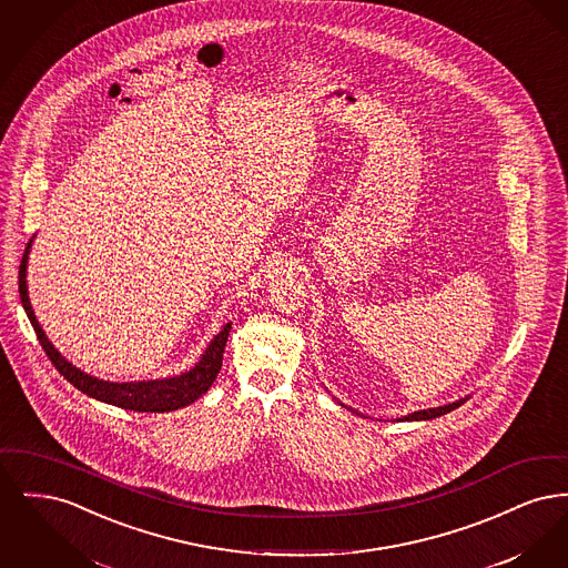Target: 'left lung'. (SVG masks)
<instances>
[{
  "label": "left lung",
  "instance_id": "1",
  "mask_svg": "<svg viewBox=\"0 0 568 568\" xmlns=\"http://www.w3.org/2000/svg\"><path fill=\"white\" fill-rule=\"evenodd\" d=\"M468 398H459L456 403H452V405L445 406H436V408H424V410H415V413H410V415H405L406 422H426V419H434V417H440V415H445V413H449V410H454V408H458L459 405H464ZM343 405V403H341ZM353 410V408H352ZM355 415H359L357 410H353Z\"/></svg>",
  "mask_w": 568,
  "mask_h": 568
}]
</instances>
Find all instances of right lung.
<instances>
[{
    "label": "right lung",
    "instance_id": "obj_1",
    "mask_svg": "<svg viewBox=\"0 0 568 568\" xmlns=\"http://www.w3.org/2000/svg\"><path fill=\"white\" fill-rule=\"evenodd\" d=\"M33 241H29L19 266V294L23 308L28 313L29 322L33 325V332L42 345L44 353L49 355V359L53 362L54 368L68 378L77 389H81L82 394L106 403V405L121 406L128 410H138V413H165V410H176L183 406L195 403L202 394L209 392V387L213 385L219 371H221V362H223V349L232 329V322L223 325L221 332L211 341V345L206 347V352L202 353L200 362L179 377L153 378V381H132V383H110L102 378L91 377L87 373H82L81 368L72 366L61 353L54 349L51 341L47 338L44 329L38 324L31 302L28 296V257L29 246Z\"/></svg>",
    "mask_w": 568,
    "mask_h": 568
}]
</instances>
